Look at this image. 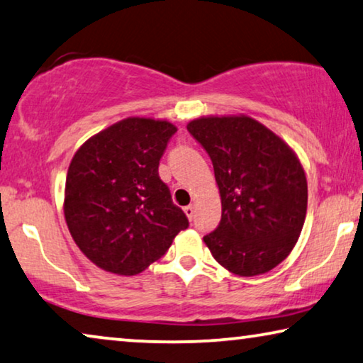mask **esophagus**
<instances>
[{"label": "esophagus", "mask_w": 363, "mask_h": 363, "mask_svg": "<svg viewBox=\"0 0 363 363\" xmlns=\"http://www.w3.org/2000/svg\"><path fill=\"white\" fill-rule=\"evenodd\" d=\"M184 213L187 215L189 220H192L194 218V207H192V205H187V207H184Z\"/></svg>", "instance_id": "34e87169"}]
</instances>
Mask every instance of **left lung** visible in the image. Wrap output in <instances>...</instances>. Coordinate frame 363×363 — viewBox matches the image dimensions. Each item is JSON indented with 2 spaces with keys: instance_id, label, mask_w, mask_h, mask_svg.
Masks as SVG:
<instances>
[{
  "instance_id": "1",
  "label": "left lung",
  "mask_w": 363,
  "mask_h": 363,
  "mask_svg": "<svg viewBox=\"0 0 363 363\" xmlns=\"http://www.w3.org/2000/svg\"><path fill=\"white\" fill-rule=\"evenodd\" d=\"M189 133L212 160L221 220L205 235L215 261L241 277L266 274L294 250L306 216L308 186L289 145L247 116L200 117Z\"/></svg>"
}]
</instances>
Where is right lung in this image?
<instances>
[{
    "label": "right lung",
    "mask_w": 363,
    "mask_h": 363,
    "mask_svg": "<svg viewBox=\"0 0 363 363\" xmlns=\"http://www.w3.org/2000/svg\"><path fill=\"white\" fill-rule=\"evenodd\" d=\"M176 132L167 121L128 117L74 153L65 186V220L97 267L118 275L142 272L189 226L158 174Z\"/></svg>",
    "instance_id": "add662e5"
}]
</instances>
